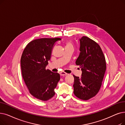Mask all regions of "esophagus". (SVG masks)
Segmentation results:
<instances>
[{
	"label": "esophagus",
	"mask_w": 125,
	"mask_h": 125,
	"mask_svg": "<svg viewBox=\"0 0 125 125\" xmlns=\"http://www.w3.org/2000/svg\"><path fill=\"white\" fill-rule=\"evenodd\" d=\"M60 74L62 76H64V75H66L67 74V73H65V72H61L60 73Z\"/></svg>",
	"instance_id": "34e87169"
}]
</instances>
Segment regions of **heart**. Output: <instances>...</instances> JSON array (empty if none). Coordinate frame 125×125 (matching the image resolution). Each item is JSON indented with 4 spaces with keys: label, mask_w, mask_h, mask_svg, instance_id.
<instances>
[{
    "label": "heart",
    "mask_w": 125,
    "mask_h": 125,
    "mask_svg": "<svg viewBox=\"0 0 125 125\" xmlns=\"http://www.w3.org/2000/svg\"><path fill=\"white\" fill-rule=\"evenodd\" d=\"M66 47H73V45L72 41L70 40H67L65 42V48Z\"/></svg>",
    "instance_id": "b5f03b06"
}]
</instances>
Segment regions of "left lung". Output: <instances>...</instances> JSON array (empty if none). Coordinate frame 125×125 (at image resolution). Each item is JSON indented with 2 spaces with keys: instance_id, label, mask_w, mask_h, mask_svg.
<instances>
[{
  "instance_id": "1",
  "label": "left lung",
  "mask_w": 125,
  "mask_h": 125,
  "mask_svg": "<svg viewBox=\"0 0 125 125\" xmlns=\"http://www.w3.org/2000/svg\"><path fill=\"white\" fill-rule=\"evenodd\" d=\"M80 53L75 63L82 70V77L73 75V93L78 98L88 100L99 91L106 69L105 58L100 45L89 38L80 39Z\"/></svg>"
}]
</instances>
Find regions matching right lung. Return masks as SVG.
Wrapping results in <instances>:
<instances>
[{"mask_svg":"<svg viewBox=\"0 0 125 125\" xmlns=\"http://www.w3.org/2000/svg\"><path fill=\"white\" fill-rule=\"evenodd\" d=\"M60 38H41L30 42L24 48L21 58L22 75L30 93L37 99L47 101L55 94L54 91L60 79L57 73L46 66L52 48Z\"/></svg>","mask_w":125,"mask_h":125,"instance_id":"1","label":"right lung"}]
</instances>
